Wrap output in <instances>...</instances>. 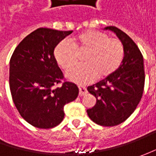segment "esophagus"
Listing matches in <instances>:
<instances>
[{
    "label": "esophagus",
    "instance_id": "esophagus-1",
    "mask_svg": "<svg viewBox=\"0 0 156 156\" xmlns=\"http://www.w3.org/2000/svg\"><path fill=\"white\" fill-rule=\"evenodd\" d=\"M78 87H79V90H80V92H79V94H80V95H84V94H87V87H85V86L79 85Z\"/></svg>",
    "mask_w": 156,
    "mask_h": 156
}]
</instances>
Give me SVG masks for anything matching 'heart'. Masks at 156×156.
<instances>
[{
  "instance_id": "obj_1",
  "label": "heart",
  "mask_w": 156,
  "mask_h": 156,
  "mask_svg": "<svg viewBox=\"0 0 156 156\" xmlns=\"http://www.w3.org/2000/svg\"><path fill=\"white\" fill-rule=\"evenodd\" d=\"M68 41H62L55 48L54 56L57 64L69 70L76 64L77 53H84L82 61L84 64L67 73L69 80L86 83L96 77L103 79L114 74L122 62L124 47L117 38L96 30H87Z\"/></svg>"
}]
</instances>
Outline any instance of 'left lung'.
<instances>
[{
	"label": "left lung",
	"instance_id": "left-lung-1",
	"mask_svg": "<svg viewBox=\"0 0 156 156\" xmlns=\"http://www.w3.org/2000/svg\"><path fill=\"white\" fill-rule=\"evenodd\" d=\"M104 29L114 32L122 42L124 57L114 74L87 87L96 103L87 113L96 124L113 127L125 122L135 110L143 94L145 74L143 56L134 41L116 27Z\"/></svg>",
	"mask_w": 156,
	"mask_h": 156
}]
</instances>
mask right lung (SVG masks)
Segmentation results:
<instances>
[{
	"label": "right lung",
	"instance_id": "add662e5",
	"mask_svg": "<svg viewBox=\"0 0 156 156\" xmlns=\"http://www.w3.org/2000/svg\"><path fill=\"white\" fill-rule=\"evenodd\" d=\"M73 31L40 27L16 47L10 59L9 87L21 117L39 129H52L64 118V106L75 101L79 88L64 81L54 56L56 45Z\"/></svg>",
	"mask_w": 156,
	"mask_h": 156
}]
</instances>
